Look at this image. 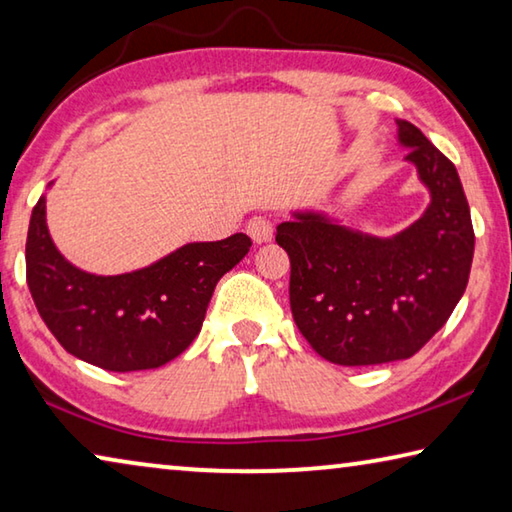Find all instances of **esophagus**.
I'll use <instances>...</instances> for the list:
<instances>
[{
    "label": "esophagus",
    "instance_id": "34e87169",
    "mask_svg": "<svg viewBox=\"0 0 512 512\" xmlns=\"http://www.w3.org/2000/svg\"><path fill=\"white\" fill-rule=\"evenodd\" d=\"M248 234L255 243H266L273 239V223L266 216H255L248 221Z\"/></svg>",
    "mask_w": 512,
    "mask_h": 512
}]
</instances>
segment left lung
<instances>
[{
	"label": "left lung",
	"instance_id": "obj_1",
	"mask_svg": "<svg viewBox=\"0 0 512 512\" xmlns=\"http://www.w3.org/2000/svg\"><path fill=\"white\" fill-rule=\"evenodd\" d=\"M396 127L431 193L415 223L383 239L321 212H294L275 234L291 262L298 330L342 367L412 358L449 319L472 269L474 227L456 166L408 120Z\"/></svg>",
	"mask_w": 512,
	"mask_h": 512
}]
</instances>
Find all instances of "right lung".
<instances>
[{
    "label": "right lung",
    "instance_id": "right-lung-1",
    "mask_svg": "<svg viewBox=\"0 0 512 512\" xmlns=\"http://www.w3.org/2000/svg\"><path fill=\"white\" fill-rule=\"evenodd\" d=\"M250 246L237 232L186 243L132 273H86L54 246L40 196L27 234V285L40 319L75 358L107 371L157 369L198 337L216 282Z\"/></svg>",
    "mask_w": 512,
    "mask_h": 512
}]
</instances>
